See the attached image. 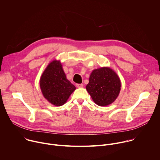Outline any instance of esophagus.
Segmentation results:
<instances>
[{
	"label": "esophagus",
	"mask_w": 160,
	"mask_h": 160,
	"mask_svg": "<svg viewBox=\"0 0 160 160\" xmlns=\"http://www.w3.org/2000/svg\"><path fill=\"white\" fill-rule=\"evenodd\" d=\"M77 87L78 88H82L83 87V85L82 83H78V84H77Z\"/></svg>",
	"instance_id": "34e87169"
}]
</instances>
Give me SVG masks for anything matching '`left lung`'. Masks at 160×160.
<instances>
[{"mask_svg": "<svg viewBox=\"0 0 160 160\" xmlns=\"http://www.w3.org/2000/svg\"><path fill=\"white\" fill-rule=\"evenodd\" d=\"M120 87L121 82L116 73L109 68H101L91 73L86 89L96 104L106 106L115 101Z\"/></svg>", "mask_w": 160, "mask_h": 160, "instance_id": "obj_1", "label": "left lung"}]
</instances>
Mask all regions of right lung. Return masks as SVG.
I'll list each match as a JSON object with an SVG mask.
<instances>
[{
	"label": "right lung",
	"instance_id": "obj_1",
	"mask_svg": "<svg viewBox=\"0 0 160 160\" xmlns=\"http://www.w3.org/2000/svg\"><path fill=\"white\" fill-rule=\"evenodd\" d=\"M40 86L44 98L57 106L64 104L76 89L75 85L67 80L60 62L55 60L43 72Z\"/></svg>",
	"mask_w": 160,
	"mask_h": 160
}]
</instances>
